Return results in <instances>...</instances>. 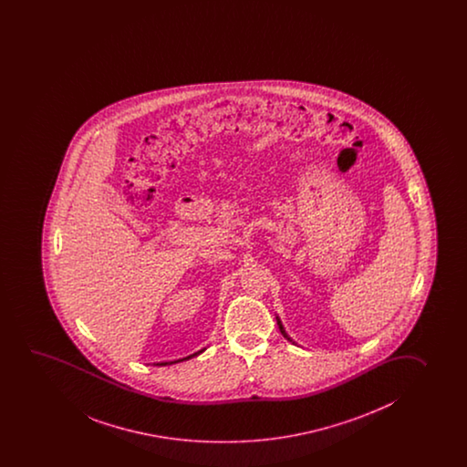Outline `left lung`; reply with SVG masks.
I'll use <instances>...</instances> for the list:
<instances>
[{
    "label": "left lung",
    "mask_w": 467,
    "mask_h": 467,
    "mask_svg": "<svg viewBox=\"0 0 467 467\" xmlns=\"http://www.w3.org/2000/svg\"><path fill=\"white\" fill-rule=\"evenodd\" d=\"M277 326H279V329H281V332L285 334V337H287V334H285V327H283V325H281V321H279V319H277Z\"/></svg>",
    "instance_id": "obj_1"
}]
</instances>
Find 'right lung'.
Masks as SVG:
<instances>
[{
  "instance_id": "1",
  "label": "right lung",
  "mask_w": 467,
  "mask_h": 467,
  "mask_svg": "<svg viewBox=\"0 0 467 467\" xmlns=\"http://www.w3.org/2000/svg\"><path fill=\"white\" fill-rule=\"evenodd\" d=\"M202 352H203V350H201V352H196V353H194V355H190V357H186V358L178 359V361H182V359L192 358V357H197V355H199V353H202ZM178 361H170V365H171V363H178ZM165 365H169V363H159V365H157V366H165Z\"/></svg>"
}]
</instances>
